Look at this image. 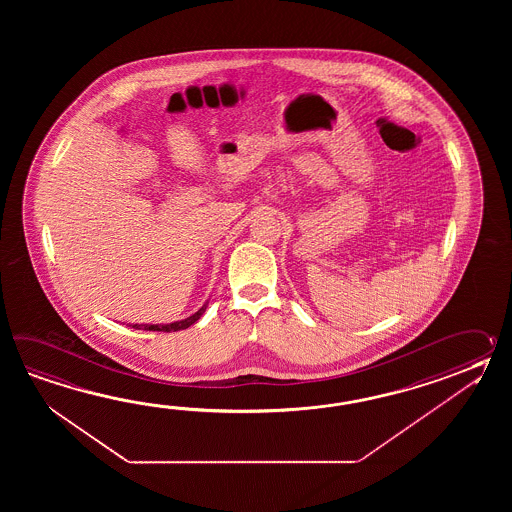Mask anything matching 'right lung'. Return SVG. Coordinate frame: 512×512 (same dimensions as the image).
Returning a JSON list of instances; mask_svg holds the SVG:
<instances>
[{
    "label": "right lung",
    "mask_w": 512,
    "mask_h": 512,
    "mask_svg": "<svg viewBox=\"0 0 512 512\" xmlns=\"http://www.w3.org/2000/svg\"><path fill=\"white\" fill-rule=\"evenodd\" d=\"M205 309H207V304L203 305L197 313H194L192 316H188L185 320H179V322H172V324H133V329H144V331H164V333H170V331H181V329H186V327L192 326V324H196L197 320L201 318V315L205 313Z\"/></svg>",
    "instance_id": "1"
}]
</instances>
